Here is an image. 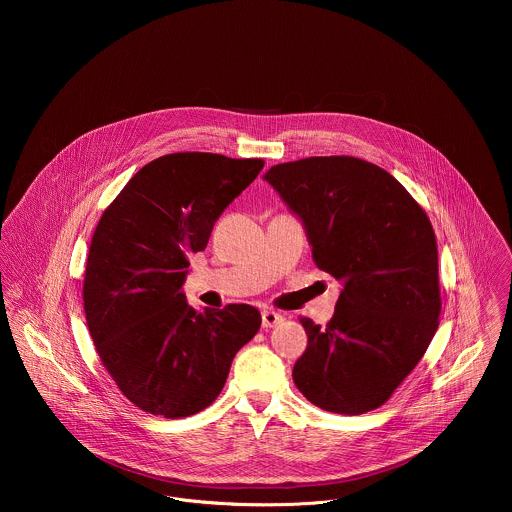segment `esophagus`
Listing matches in <instances>:
<instances>
[{
  "mask_svg": "<svg viewBox=\"0 0 512 512\" xmlns=\"http://www.w3.org/2000/svg\"><path fill=\"white\" fill-rule=\"evenodd\" d=\"M282 313L278 311H272V309H264L262 311V327L264 329H270V327H276L278 323H282Z\"/></svg>",
  "mask_w": 512,
  "mask_h": 512,
  "instance_id": "1",
  "label": "esophagus"
}]
</instances>
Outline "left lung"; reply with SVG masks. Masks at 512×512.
Instances as JSON below:
<instances>
[{
    "instance_id": "1",
    "label": "left lung",
    "mask_w": 512,
    "mask_h": 512,
    "mask_svg": "<svg viewBox=\"0 0 512 512\" xmlns=\"http://www.w3.org/2000/svg\"><path fill=\"white\" fill-rule=\"evenodd\" d=\"M264 179L303 220L315 266L343 282L325 327L299 317L307 349L293 382L327 412H370L394 394L438 331L432 222L402 183L359 157H305L274 165Z\"/></svg>"
}]
</instances>
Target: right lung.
Returning a JSON list of instances; mask_svg holds the SVG:
<instances>
[{"label": "right lung", "mask_w": 512, "mask_h": 512, "mask_svg": "<svg viewBox=\"0 0 512 512\" xmlns=\"http://www.w3.org/2000/svg\"><path fill=\"white\" fill-rule=\"evenodd\" d=\"M262 167L205 151L161 155L96 224L82 286L88 331L120 392L144 412L187 418L209 408L262 325L252 305L197 313L183 292L189 256L207 248L222 211Z\"/></svg>", "instance_id": "add662e5"}]
</instances>
